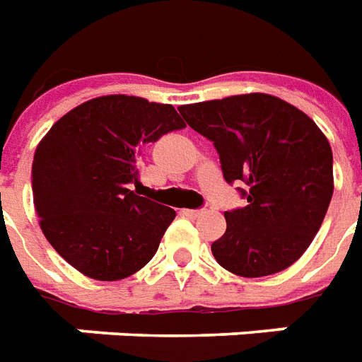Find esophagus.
Wrapping results in <instances>:
<instances>
[{
  "label": "esophagus",
  "instance_id": "esophagus-1",
  "mask_svg": "<svg viewBox=\"0 0 362 362\" xmlns=\"http://www.w3.org/2000/svg\"><path fill=\"white\" fill-rule=\"evenodd\" d=\"M183 216L192 217V219H194V217L202 216V210H183Z\"/></svg>",
  "mask_w": 362,
  "mask_h": 362
}]
</instances>
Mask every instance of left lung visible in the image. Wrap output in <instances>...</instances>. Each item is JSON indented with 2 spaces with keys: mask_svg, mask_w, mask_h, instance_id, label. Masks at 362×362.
I'll list each match as a JSON object with an SVG mask.
<instances>
[{
  "mask_svg": "<svg viewBox=\"0 0 362 362\" xmlns=\"http://www.w3.org/2000/svg\"><path fill=\"white\" fill-rule=\"evenodd\" d=\"M179 112L214 141L225 181L246 183L240 192L248 204L225 211L227 230L211 244L217 263L257 279L298 262L319 233L334 192L325 133L300 108L267 93L183 105Z\"/></svg>",
  "mask_w": 362,
  "mask_h": 362,
  "instance_id": "1",
  "label": "left lung"
}]
</instances>
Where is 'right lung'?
Masks as SVG:
<instances>
[{"label":"right lung","instance_id":"1","mask_svg":"<svg viewBox=\"0 0 362 362\" xmlns=\"http://www.w3.org/2000/svg\"><path fill=\"white\" fill-rule=\"evenodd\" d=\"M185 122L171 105L105 95L57 119L32 162L40 227L70 265L95 281H122L152 255L175 210L132 191L141 148Z\"/></svg>","mask_w":362,"mask_h":362}]
</instances>
